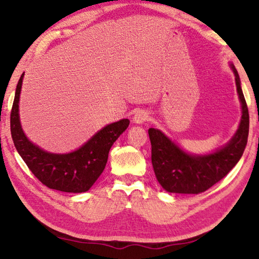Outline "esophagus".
<instances>
[{
    "instance_id": "1",
    "label": "esophagus",
    "mask_w": 259,
    "mask_h": 259,
    "mask_svg": "<svg viewBox=\"0 0 259 259\" xmlns=\"http://www.w3.org/2000/svg\"><path fill=\"white\" fill-rule=\"evenodd\" d=\"M149 119V114L146 112L145 110H140V111H137L134 115V122L137 124H140V123H144L146 122L147 120Z\"/></svg>"
}]
</instances>
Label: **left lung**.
Returning a JSON list of instances; mask_svg holds the SVG:
<instances>
[{"mask_svg": "<svg viewBox=\"0 0 259 259\" xmlns=\"http://www.w3.org/2000/svg\"><path fill=\"white\" fill-rule=\"evenodd\" d=\"M236 85L242 115L234 138L224 148L206 156H192L184 153L161 131L148 130L151 144V164L159 184L171 193L197 194L209 190L234 168L244 154L249 133V113L240 78L234 65Z\"/></svg>", "mask_w": 259, "mask_h": 259, "instance_id": "1", "label": "left lung"}]
</instances>
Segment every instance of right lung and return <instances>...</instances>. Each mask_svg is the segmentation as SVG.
Listing matches in <instances>:
<instances>
[{"instance_id": "obj_1", "label": "right lung", "mask_w": 259, "mask_h": 259, "mask_svg": "<svg viewBox=\"0 0 259 259\" xmlns=\"http://www.w3.org/2000/svg\"><path fill=\"white\" fill-rule=\"evenodd\" d=\"M23 75L20 77L10 116L11 136L18 153L32 174L49 189L82 193L89 191L102 174L109 151L119 136L128 128L130 121L122 119L104 126L79 149L58 155L44 151L29 141L19 120V98Z\"/></svg>"}]
</instances>
